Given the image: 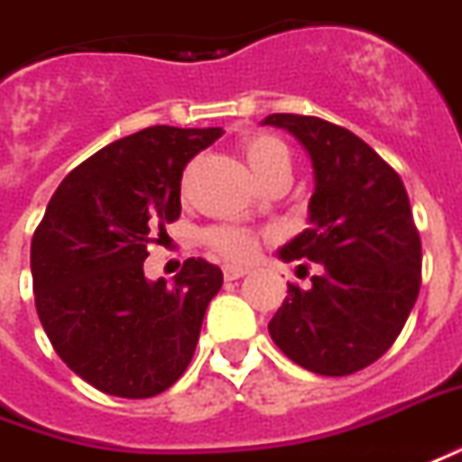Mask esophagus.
Listing matches in <instances>:
<instances>
[{
	"label": "esophagus",
	"mask_w": 462,
	"mask_h": 462,
	"mask_svg": "<svg viewBox=\"0 0 462 462\" xmlns=\"http://www.w3.org/2000/svg\"><path fill=\"white\" fill-rule=\"evenodd\" d=\"M225 280H240V277H245L250 270L247 267H240V264H225Z\"/></svg>",
	"instance_id": "34e87169"
}]
</instances>
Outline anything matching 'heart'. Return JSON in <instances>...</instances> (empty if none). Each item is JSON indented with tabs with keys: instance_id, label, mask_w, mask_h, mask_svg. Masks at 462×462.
I'll use <instances>...</instances> for the list:
<instances>
[{
	"instance_id": "1",
	"label": "heart",
	"mask_w": 462,
	"mask_h": 462,
	"mask_svg": "<svg viewBox=\"0 0 462 462\" xmlns=\"http://www.w3.org/2000/svg\"><path fill=\"white\" fill-rule=\"evenodd\" d=\"M242 154L245 162L253 170V175L260 182H267L273 175L290 172V152L285 142H280L273 134H254L242 142ZM205 242L212 250H217L230 260H250L257 250V235L245 227H232V225H217L205 232Z\"/></svg>"
}]
</instances>
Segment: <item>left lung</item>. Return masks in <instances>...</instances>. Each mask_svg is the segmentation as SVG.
I'll use <instances>...</instances> for the list:
<instances>
[{"label":"left lung","instance_id":"obj_1","mask_svg":"<svg viewBox=\"0 0 462 462\" xmlns=\"http://www.w3.org/2000/svg\"><path fill=\"white\" fill-rule=\"evenodd\" d=\"M312 164L308 227L277 250L318 264L308 290L287 282L267 325L282 353L310 373L353 375L388 353L420 290V237L398 172L357 134L320 117L270 115Z\"/></svg>","mask_w":462,"mask_h":462}]
</instances>
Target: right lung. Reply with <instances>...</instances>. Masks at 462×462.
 I'll list each match as a JSON object with an SVG mask.
<instances>
[{
	"label": "right lung",
	"mask_w": 462,
	"mask_h": 462,
	"mask_svg": "<svg viewBox=\"0 0 462 462\" xmlns=\"http://www.w3.org/2000/svg\"><path fill=\"white\" fill-rule=\"evenodd\" d=\"M222 127H147L74 167L32 237L37 315L74 375L117 398H152L185 373L222 270L189 257L172 285L144 277L150 230L180 217L185 164Z\"/></svg>",
	"instance_id": "right-lung-1"
}]
</instances>
